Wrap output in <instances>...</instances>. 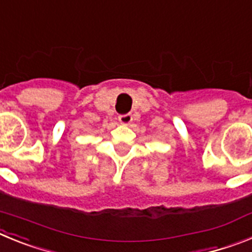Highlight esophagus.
<instances>
[{
    "label": "esophagus",
    "mask_w": 252,
    "mask_h": 252,
    "mask_svg": "<svg viewBox=\"0 0 252 252\" xmlns=\"http://www.w3.org/2000/svg\"><path fill=\"white\" fill-rule=\"evenodd\" d=\"M119 121L122 125H128L132 121V115L131 113H125V115L119 116Z\"/></svg>",
    "instance_id": "esophagus-1"
}]
</instances>
